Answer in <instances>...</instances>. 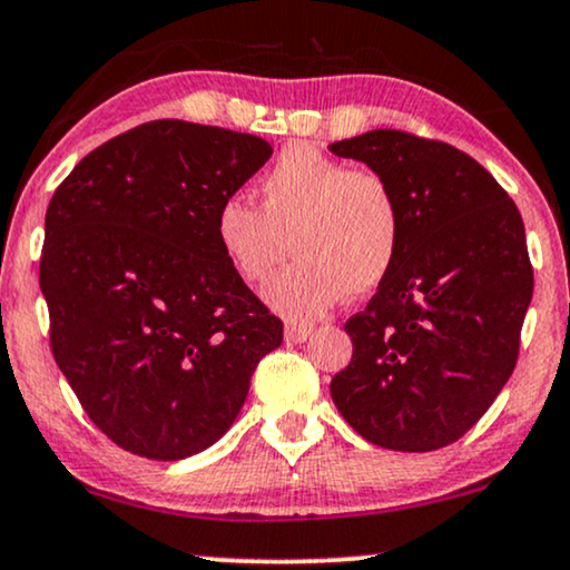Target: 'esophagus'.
Listing matches in <instances>:
<instances>
[{"mask_svg": "<svg viewBox=\"0 0 570 570\" xmlns=\"http://www.w3.org/2000/svg\"><path fill=\"white\" fill-rule=\"evenodd\" d=\"M312 327H303V324H285V340L287 343H306L312 337Z\"/></svg>", "mask_w": 570, "mask_h": 570, "instance_id": "1", "label": "esophagus"}]
</instances>
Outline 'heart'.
I'll list each match as a JSON object with an SVG mask.
<instances>
[{
	"instance_id": "heart-1",
	"label": "heart",
	"mask_w": 570,
	"mask_h": 570,
	"mask_svg": "<svg viewBox=\"0 0 570 570\" xmlns=\"http://www.w3.org/2000/svg\"><path fill=\"white\" fill-rule=\"evenodd\" d=\"M262 209L225 198L214 240L246 283H264L293 250L295 262L264 287V301L291 322H314L343 295L372 293L395 267L401 206L372 169H351L312 146H293L258 180Z\"/></svg>"
}]
</instances>
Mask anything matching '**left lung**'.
I'll return each instance as SVG.
<instances>
[{
	"label": "left lung",
	"mask_w": 570,
	"mask_h": 570,
	"mask_svg": "<svg viewBox=\"0 0 570 570\" xmlns=\"http://www.w3.org/2000/svg\"><path fill=\"white\" fill-rule=\"evenodd\" d=\"M330 151L382 175L403 219L395 267L345 322L353 358L332 401L374 445L445 448L513 374L534 291L523 219L479 161L440 140L368 130Z\"/></svg>",
	"instance_id": "8db88e82"
}]
</instances>
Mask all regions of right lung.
Returning a JSON list of instances; mask_svg holds the SVG:
<instances>
[{"label": "right lung", "instance_id": "add662e5", "mask_svg": "<svg viewBox=\"0 0 570 570\" xmlns=\"http://www.w3.org/2000/svg\"><path fill=\"white\" fill-rule=\"evenodd\" d=\"M269 157L248 132L154 120L80 159L51 196L39 269L51 353L128 453L212 448L283 343V322L214 240L217 206Z\"/></svg>", "mask_w": 570, "mask_h": 570}]
</instances>
